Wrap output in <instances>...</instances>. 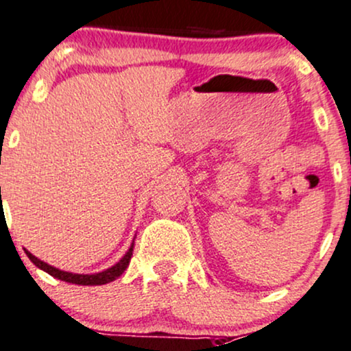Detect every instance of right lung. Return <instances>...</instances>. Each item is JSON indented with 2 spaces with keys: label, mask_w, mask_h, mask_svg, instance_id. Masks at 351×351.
<instances>
[{
  "label": "right lung",
  "mask_w": 351,
  "mask_h": 351,
  "mask_svg": "<svg viewBox=\"0 0 351 351\" xmlns=\"http://www.w3.org/2000/svg\"><path fill=\"white\" fill-rule=\"evenodd\" d=\"M133 246H134V243H132L130 250L126 252V255L123 256L117 265H113V267L105 269V271H101V273H95V275H78V273L63 271V269H58L55 267H51V265L45 263V261L38 260V258L32 255L28 250H25V253L28 255L29 260H32L38 268H41L43 271L48 273V275H51V276H55V278L61 280V282L75 283V285H105V283L113 282V280H117L118 276H121L123 271L128 268L130 260H132V255H133Z\"/></svg>",
  "instance_id": "obj_1"
}]
</instances>
